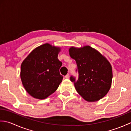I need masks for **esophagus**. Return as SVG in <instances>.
Masks as SVG:
<instances>
[{"label":"esophagus","instance_id":"34e87169","mask_svg":"<svg viewBox=\"0 0 131 131\" xmlns=\"http://www.w3.org/2000/svg\"><path fill=\"white\" fill-rule=\"evenodd\" d=\"M65 78L66 79H69V74H67L66 75L65 77Z\"/></svg>","mask_w":131,"mask_h":131}]
</instances>
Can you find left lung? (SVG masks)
Instances as JSON below:
<instances>
[{
  "instance_id": "1",
  "label": "left lung",
  "mask_w": 131,
  "mask_h": 131,
  "mask_svg": "<svg viewBox=\"0 0 131 131\" xmlns=\"http://www.w3.org/2000/svg\"><path fill=\"white\" fill-rule=\"evenodd\" d=\"M70 57L75 60L79 73L78 80L70 77L77 92L88 102L103 98L111 88L112 66L107 58L90 46L80 48L71 47Z\"/></svg>"
}]
</instances>
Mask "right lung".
Listing matches in <instances>:
<instances>
[{
	"label": "right lung",
	"instance_id": "obj_1",
	"mask_svg": "<svg viewBox=\"0 0 131 131\" xmlns=\"http://www.w3.org/2000/svg\"><path fill=\"white\" fill-rule=\"evenodd\" d=\"M60 47L46 43L30 53L21 63L20 77L26 92L35 99L43 100L53 93L61 83L62 62L58 60Z\"/></svg>",
	"mask_w": 131,
	"mask_h": 131
}]
</instances>
